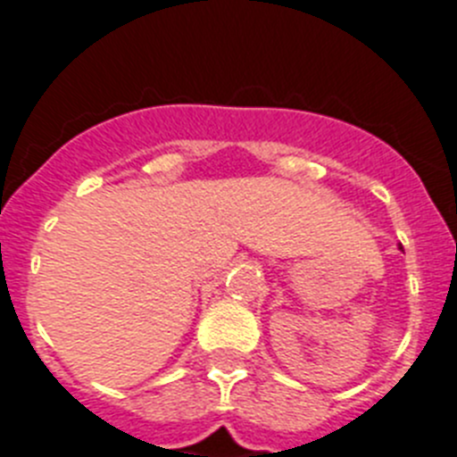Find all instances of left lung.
I'll list each match as a JSON object with an SVG mask.
<instances>
[{
  "label": "left lung",
  "instance_id": "8db88e82",
  "mask_svg": "<svg viewBox=\"0 0 457 457\" xmlns=\"http://www.w3.org/2000/svg\"><path fill=\"white\" fill-rule=\"evenodd\" d=\"M401 249H403V247H401Z\"/></svg>",
  "mask_w": 457,
  "mask_h": 457
}]
</instances>
